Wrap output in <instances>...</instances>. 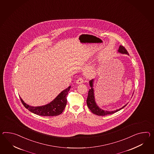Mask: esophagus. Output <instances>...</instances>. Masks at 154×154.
<instances>
[{"label": "esophagus", "instance_id": "1", "mask_svg": "<svg viewBox=\"0 0 154 154\" xmlns=\"http://www.w3.org/2000/svg\"><path fill=\"white\" fill-rule=\"evenodd\" d=\"M83 82H84L83 79L82 78H79V79H78L76 81V83L78 84V85H79V84H81V83H83Z\"/></svg>", "mask_w": 154, "mask_h": 154}]
</instances>
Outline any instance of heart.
Masks as SVG:
<instances>
[{"label":"heart","mask_w":154,"mask_h":154,"mask_svg":"<svg viewBox=\"0 0 154 154\" xmlns=\"http://www.w3.org/2000/svg\"><path fill=\"white\" fill-rule=\"evenodd\" d=\"M88 74H90H90H91L90 72H88Z\"/></svg>","instance_id":"b5f03b06"}]
</instances>
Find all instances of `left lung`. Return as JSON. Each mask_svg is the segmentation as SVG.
<instances>
[{
    "instance_id": "8db88e82",
    "label": "left lung",
    "mask_w": 154,
    "mask_h": 154,
    "mask_svg": "<svg viewBox=\"0 0 154 154\" xmlns=\"http://www.w3.org/2000/svg\"><path fill=\"white\" fill-rule=\"evenodd\" d=\"M118 52L121 53V54H128L129 55L128 53L127 50L125 48V47H123L122 45H120L119 48L118 50ZM94 79H92L90 81V86L91 87V89L89 90L88 91V97L87 98V106L88 107L89 109H90L91 111L92 112L98 115V116H106L107 115H110V114H113L114 113L116 112L117 111H120L121 109H124V107L128 105H126L124 106L123 107H122L120 109H118L116 110H114V111H105L102 109H101L96 103V102L95 101V97H94Z\"/></svg>"
}]
</instances>
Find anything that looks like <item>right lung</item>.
<instances>
[{"label":"right lung","instance_id":"obj_1","mask_svg":"<svg viewBox=\"0 0 154 154\" xmlns=\"http://www.w3.org/2000/svg\"><path fill=\"white\" fill-rule=\"evenodd\" d=\"M71 88L69 86L62 91L52 101L41 106H31L26 103L21 98L20 100L24 106L34 114L42 116H56L61 114L67 105V95Z\"/></svg>","mask_w":154,"mask_h":154}]
</instances>
